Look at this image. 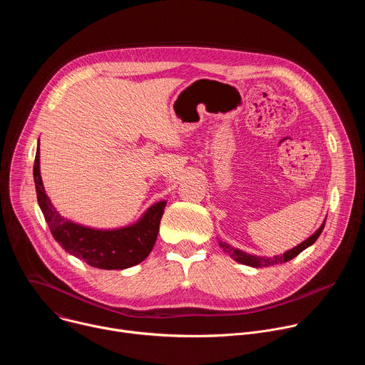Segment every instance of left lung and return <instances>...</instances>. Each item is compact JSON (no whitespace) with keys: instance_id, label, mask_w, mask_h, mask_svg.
<instances>
[{"instance_id":"8db88e82","label":"left lung","mask_w":365,"mask_h":365,"mask_svg":"<svg viewBox=\"0 0 365 365\" xmlns=\"http://www.w3.org/2000/svg\"><path fill=\"white\" fill-rule=\"evenodd\" d=\"M325 221H327V220H325ZM325 221H324V224L319 227V230H318L314 235H310V237H309L307 240H304L302 244L296 245L294 248L286 251V252L282 254V255H274V257H258V255H251V254H248V252H244V251H241V250H238V248H232V247H230L228 244L221 242V241H220V245L224 248L225 252H228V254L235 259V262H238V263H241V264H245V266H250V267H270V266H276V264H282V263L289 262V259L294 258V257H296L297 254H300L303 250H306L307 247H310L312 244H314V242L319 238V235H321V232H322V230H324V227H325Z\"/></svg>"}]
</instances>
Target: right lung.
Listing matches in <instances>:
<instances>
[{"instance_id":"obj_1","label":"right lung","mask_w":365,"mask_h":365,"mask_svg":"<svg viewBox=\"0 0 365 365\" xmlns=\"http://www.w3.org/2000/svg\"><path fill=\"white\" fill-rule=\"evenodd\" d=\"M34 183L38 206L59 245L92 267L102 270H124L133 267L151 252L158 240L166 200L151 205L133 225L117 230H95L65 220L46 195L40 176V148L34 159Z\"/></svg>"}]
</instances>
